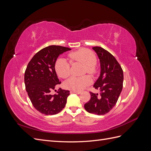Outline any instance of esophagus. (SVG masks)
<instances>
[{
    "mask_svg": "<svg viewBox=\"0 0 151 151\" xmlns=\"http://www.w3.org/2000/svg\"><path fill=\"white\" fill-rule=\"evenodd\" d=\"M70 93H76V94H80V93H81V91H74V90H72L70 91Z\"/></svg>",
    "mask_w": 151,
    "mask_h": 151,
    "instance_id": "34e87169",
    "label": "esophagus"
}]
</instances>
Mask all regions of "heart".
<instances>
[{
  "label": "heart",
  "mask_w": 151,
  "mask_h": 151,
  "mask_svg": "<svg viewBox=\"0 0 151 151\" xmlns=\"http://www.w3.org/2000/svg\"><path fill=\"white\" fill-rule=\"evenodd\" d=\"M71 63H81L84 65V73L95 75L97 72V58L94 52L86 48H81L68 54ZM55 70L57 74L63 79H66L70 74V63L65 58H58L55 62ZM92 83V79L89 76L81 77H72L64 83L65 88L74 91H81Z\"/></svg>",
  "instance_id": "1"
}]
</instances>
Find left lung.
I'll list each match as a JSON object with an SVG mask.
<instances>
[{
    "mask_svg": "<svg viewBox=\"0 0 151 151\" xmlns=\"http://www.w3.org/2000/svg\"><path fill=\"white\" fill-rule=\"evenodd\" d=\"M101 63V74L93 87L100 94L90 91L91 99L84 104L86 110L98 115H104L115 106L123 88V72L112 54L100 47H94Z\"/></svg>",
    "mask_w": 151,
    "mask_h": 151,
    "instance_id": "8db88e82",
    "label": "left lung"
}]
</instances>
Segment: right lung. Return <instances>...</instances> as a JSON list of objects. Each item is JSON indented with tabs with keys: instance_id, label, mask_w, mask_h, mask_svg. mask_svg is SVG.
Here are the masks:
<instances>
[{
	"instance_id": "right-lung-1",
	"label": "right lung",
	"mask_w": 151,
	"mask_h": 151,
	"mask_svg": "<svg viewBox=\"0 0 151 151\" xmlns=\"http://www.w3.org/2000/svg\"><path fill=\"white\" fill-rule=\"evenodd\" d=\"M70 50L58 45L47 47L36 53L27 65L26 90L32 104L41 113L55 115L65 106L69 91L59 88L56 94L51 93L61 84L55 70V62L60 54Z\"/></svg>"
}]
</instances>
